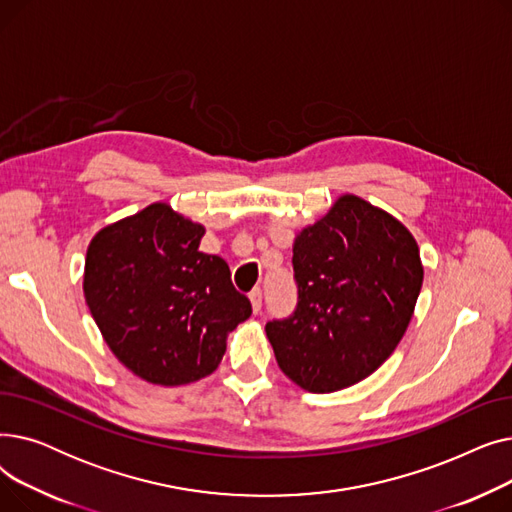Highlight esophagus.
Instances as JSON below:
<instances>
[{
  "mask_svg": "<svg viewBox=\"0 0 512 512\" xmlns=\"http://www.w3.org/2000/svg\"><path fill=\"white\" fill-rule=\"evenodd\" d=\"M249 299H251L253 313H259V311H261V305H263V292H261V288H253V290L249 292Z\"/></svg>",
  "mask_w": 512,
  "mask_h": 512,
  "instance_id": "esophagus-1",
  "label": "esophagus"
}]
</instances>
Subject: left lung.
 Returning a JSON list of instances; mask_svg holds the SVG:
<instances>
[{
    "label": "left lung",
    "mask_w": 512,
    "mask_h": 512,
    "mask_svg": "<svg viewBox=\"0 0 512 512\" xmlns=\"http://www.w3.org/2000/svg\"><path fill=\"white\" fill-rule=\"evenodd\" d=\"M297 309L267 321L280 369L326 394L378 369L405 336L423 284L413 234L390 213L342 195L292 247Z\"/></svg>",
    "instance_id": "1"
}]
</instances>
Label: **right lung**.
<instances>
[{
    "label": "right lung",
    "instance_id": "right-lung-1",
    "mask_svg": "<svg viewBox=\"0 0 512 512\" xmlns=\"http://www.w3.org/2000/svg\"><path fill=\"white\" fill-rule=\"evenodd\" d=\"M201 224L166 203L95 234L85 299L103 340L145 382L182 386L218 369L226 336L251 315L230 267L199 251Z\"/></svg>",
    "mask_w": 512,
    "mask_h": 512
}]
</instances>
